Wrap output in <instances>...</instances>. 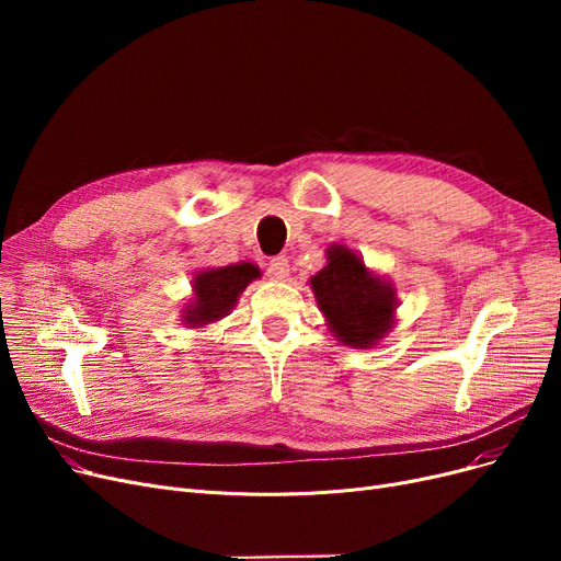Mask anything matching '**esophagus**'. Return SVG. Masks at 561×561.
Returning a JSON list of instances; mask_svg holds the SVG:
<instances>
[{
  "instance_id": "34e87169",
  "label": "esophagus",
  "mask_w": 561,
  "mask_h": 561,
  "mask_svg": "<svg viewBox=\"0 0 561 561\" xmlns=\"http://www.w3.org/2000/svg\"><path fill=\"white\" fill-rule=\"evenodd\" d=\"M268 277L271 279H277V282H286L288 279V259L286 256H275L268 261Z\"/></svg>"
}]
</instances>
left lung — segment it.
<instances>
[{
  "label": "left lung",
  "mask_w": 561,
  "mask_h": 561,
  "mask_svg": "<svg viewBox=\"0 0 561 561\" xmlns=\"http://www.w3.org/2000/svg\"><path fill=\"white\" fill-rule=\"evenodd\" d=\"M325 256V268L309 279L318 309L343 345L373 347L393 328V284L373 275L364 259L345 245H330Z\"/></svg>",
  "instance_id": "1"
}]
</instances>
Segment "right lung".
Returning <instances> with one entry per match:
<instances>
[{"mask_svg":"<svg viewBox=\"0 0 561 561\" xmlns=\"http://www.w3.org/2000/svg\"><path fill=\"white\" fill-rule=\"evenodd\" d=\"M256 277H261L259 268L245 261L225 265V268L199 271L193 277L195 298L184 309V325L204 328L209 322L225 318L239 302L245 286Z\"/></svg>","mask_w":561,"mask_h":561,"instance_id":"right-lung-1","label":"right lung"}]
</instances>
